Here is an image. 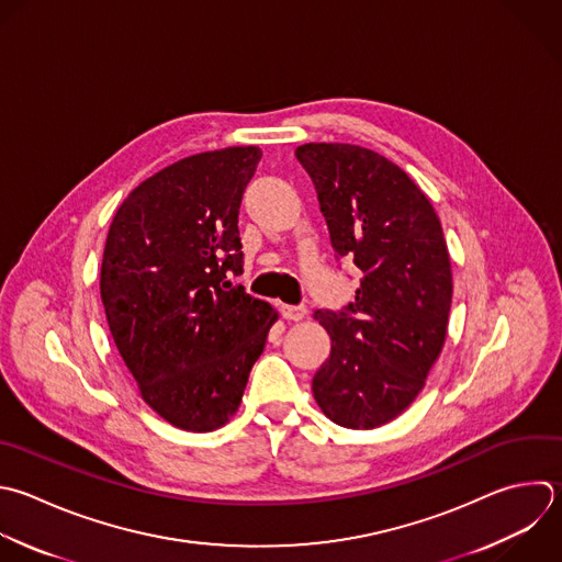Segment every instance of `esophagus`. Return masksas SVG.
Listing matches in <instances>:
<instances>
[{
    "instance_id": "1",
    "label": "esophagus",
    "mask_w": 562,
    "mask_h": 562,
    "mask_svg": "<svg viewBox=\"0 0 562 562\" xmlns=\"http://www.w3.org/2000/svg\"><path fill=\"white\" fill-rule=\"evenodd\" d=\"M281 314H283V318H288V321H303L305 314H307V310H305L303 305H281Z\"/></svg>"
}]
</instances>
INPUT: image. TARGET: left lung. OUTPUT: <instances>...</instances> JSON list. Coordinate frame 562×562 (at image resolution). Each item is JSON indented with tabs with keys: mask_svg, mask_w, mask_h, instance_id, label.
I'll return each instance as SVG.
<instances>
[{
	"mask_svg": "<svg viewBox=\"0 0 562 562\" xmlns=\"http://www.w3.org/2000/svg\"><path fill=\"white\" fill-rule=\"evenodd\" d=\"M296 160L314 182L336 259L362 274L353 303L314 314L331 351L312 391L338 426L375 428L417 397L446 340L452 274L441 224L417 184L371 149L310 143Z\"/></svg>",
	"mask_w": 562,
	"mask_h": 562,
	"instance_id": "left-lung-1",
	"label": "left lung"
}]
</instances>
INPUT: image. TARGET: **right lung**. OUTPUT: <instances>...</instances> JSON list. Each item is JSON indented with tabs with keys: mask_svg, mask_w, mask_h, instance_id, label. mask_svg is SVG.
Returning <instances> with one entry per match:
<instances>
[{
	"mask_svg": "<svg viewBox=\"0 0 562 562\" xmlns=\"http://www.w3.org/2000/svg\"><path fill=\"white\" fill-rule=\"evenodd\" d=\"M259 160V147L184 158L136 187L108 233L110 331L143 400L182 430H215L235 415L277 321L226 281L244 270L239 206Z\"/></svg>",
	"mask_w": 562,
	"mask_h": 562,
	"instance_id": "1",
	"label": "right lung"
}]
</instances>
